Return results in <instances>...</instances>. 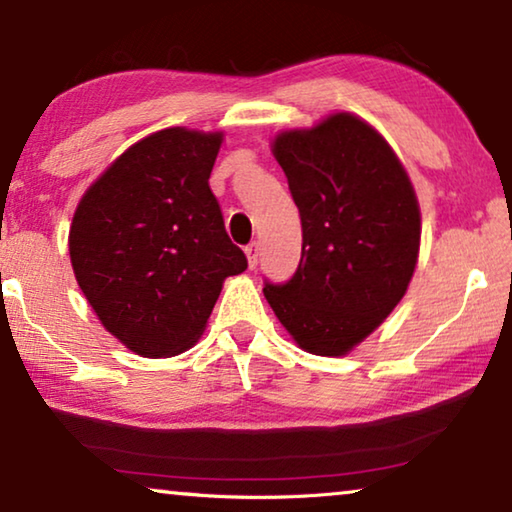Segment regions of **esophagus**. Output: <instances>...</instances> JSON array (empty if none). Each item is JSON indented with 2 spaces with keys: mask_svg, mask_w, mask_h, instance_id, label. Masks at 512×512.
I'll use <instances>...</instances> for the list:
<instances>
[{
  "mask_svg": "<svg viewBox=\"0 0 512 512\" xmlns=\"http://www.w3.org/2000/svg\"><path fill=\"white\" fill-rule=\"evenodd\" d=\"M246 255H248V266L250 269H255L257 266V257H259V243H248L246 246Z\"/></svg>",
  "mask_w": 512,
  "mask_h": 512,
  "instance_id": "1",
  "label": "esophagus"
}]
</instances>
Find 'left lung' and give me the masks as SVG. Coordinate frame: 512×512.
Here are the masks:
<instances>
[{
	"mask_svg": "<svg viewBox=\"0 0 512 512\" xmlns=\"http://www.w3.org/2000/svg\"><path fill=\"white\" fill-rule=\"evenodd\" d=\"M301 213L294 276L264 296L301 349L340 356L400 303L414 276L421 213L407 172L384 137L352 114L276 137Z\"/></svg>",
	"mask_w": 512,
	"mask_h": 512,
	"instance_id": "left-lung-1",
	"label": "left lung"
}]
</instances>
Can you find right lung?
<instances>
[{
	"label": "right lung",
	"mask_w": 512,
	"mask_h": 512,
	"mask_svg": "<svg viewBox=\"0 0 512 512\" xmlns=\"http://www.w3.org/2000/svg\"><path fill=\"white\" fill-rule=\"evenodd\" d=\"M223 135L144 137L91 186L68 250L82 294L135 354L163 358L200 338L223 280L248 269L225 232L209 177Z\"/></svg>",
	"instance_id": "right-lung-1"
}]
</instances>
